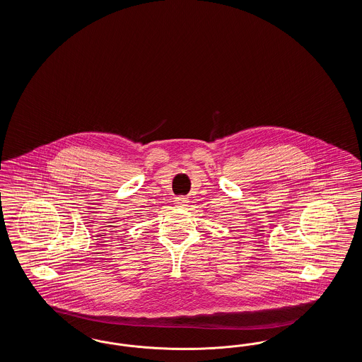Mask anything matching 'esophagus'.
Listing matches in <instances>:
<instances>
[{"label": "esophagus", "mask_w": 362, "mask_h": 362, "mask_svg": "<svg viewBox=\"0 0 362 362\" xmlns=\"http://www.w3.org/2000/svg\"><path fill=\"white\" fill-rule=\"evenodd\" d=\"M175 202L176 206H179V207H186L187 203H188V199L185 197H175Z\"/></svg>", "instance_id": "obj_1"}]
</instances>
